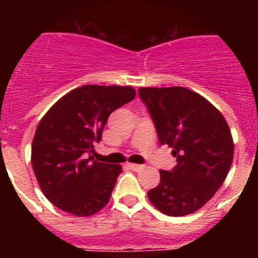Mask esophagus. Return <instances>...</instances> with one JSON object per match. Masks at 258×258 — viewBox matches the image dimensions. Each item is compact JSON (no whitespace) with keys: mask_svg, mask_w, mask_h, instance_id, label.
I'll list each match as a JSON object with an SVG mask.
<instances>
[{"mask_svg":"<svg viewBox=\"0 0 258 258\" xmlns=\"http://www.w3.org/2000/svg\"><path fill=\"white\" fill-rule=\"evenodd\" d=\"M127 166H129V168H131L132 170H141L143 168V165H140V164H133V163H129L127 164Z\"/></svg>","mask_w":258,"mask_h":258,"instance_id":"34e87169","label":"esophagus"}]
</instances>
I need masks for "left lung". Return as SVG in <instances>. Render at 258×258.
I'll return each instance as SVG.
<instances>
[{
    "label": "left lung",
    "mask_w": 258,
    "mask_h": 258,
    "mask_svg": "<svg viewBox=\"0 0 258 258\" xmlns=\"http://www.w3.org/2000/svg\"><path fill=\"white\" fill-rule=\"evenodd\" d=\"M161 145L173 149L177 165L160 170L147 192L152 206L172 217L195 213L222 186L234 157V141L222 113L206 98L182 86L140 88Z\"/></svg>",
    "instance_id": "1"
}]
</instances>
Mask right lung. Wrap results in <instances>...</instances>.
I'll use <instances>...</instances> for the list:
<instances>
[{"mask_svg": "<svg viewBox=\"0 0 258 258\" xmlns=\"http://www.w3.org/2000/svg\"><path fill=\"white\" fill-rule=\"evenodd\" d=\"M136 89L84 85L71 90L41 118L31 163L41 191L63 212L88 217L108 204L121 165L86 159L99 143L108 116L133 101Z\"/></svg>", "mask_w": 258, "mask_h": 258, "instance_id": "obj_1", "label": "right lung"}]
</instances>
